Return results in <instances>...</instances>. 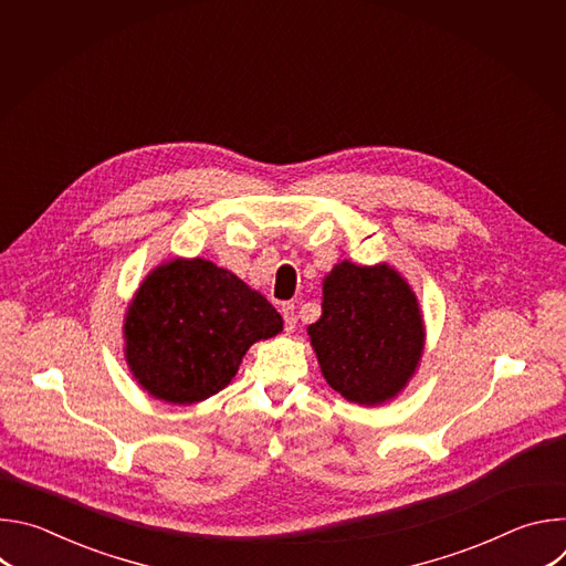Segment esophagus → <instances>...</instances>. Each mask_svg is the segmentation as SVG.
<instances>
[{"label": "esophagus", "instance_id": "esophagus-1", "mask_svg": "<svg viewBox=\"0 0 566 566\" xmlns=\"http://www.w3.org/2000/svg\"><path fill=\"white\" fill-rule=\"evenodd\" d=\"M282 315H284V329L293 332L295 322H297V313H295V304L293 302H284L282 304Z\"/></svg>", "mask_w": 566, "mask_h": 566}]
</instances>
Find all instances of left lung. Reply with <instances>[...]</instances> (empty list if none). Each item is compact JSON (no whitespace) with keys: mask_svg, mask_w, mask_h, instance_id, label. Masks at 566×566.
I'll use <instances>...</instances> for the list:
<instances>
[{"mask_svg":"<svg viewBox=\"0 0 566 566\" xmlns=\"http://www.w3.org/2000/svg\"><path fill=\"white\" fill-rule=\"evenodd\" d=\"M322 293V315L308 327L322 376L360 406L396 396L423 352V319L408 282L387 264L343 262Z\"/></svg>","mask_w":566,"mask_h":566,"instance_id":"8db88e82","label":"left lung"}]
</instances>
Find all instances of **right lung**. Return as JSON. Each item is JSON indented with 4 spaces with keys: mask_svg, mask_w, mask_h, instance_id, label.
Wrapping results in <instances>:
<instances>
[{
    "mask_svg": "<svg viewBox=\"0 0 566 566\" xmlns=\"http://www.w3.org/2000/svg\"><path fill=\"white\" fill-rule=\"evenodd\" d=\"M282 332L264 295L206 260L154 269L125 317L127 363L154 398L190 406L223 389L249 347Z\"/></svg>",
    "mask_w": 566,
    "mask_h": 566,
    "instance_id": "1",
    "label": "right lung"
}]
</instances>
